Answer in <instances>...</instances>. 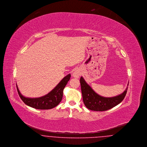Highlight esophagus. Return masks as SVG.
<instances>
[{
  "label": "esophagus",
  "mask_w": 147,
  "mask_h": 147,
  "mask_svg": "<svg viewBox=\"0 0 147 147\" xmlns=\"http://www.w3.org/2000/svg\"><path fill=\"white\" fill-rule=\"evenodd\" d=\"M80 76V73L78 70H76L73 73V76L76 78H79V76Z\"/></svg>",
  "instance_id": "esophagus-1"
}]
</instances>
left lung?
<instances>
[{
    "label": "left lung",
    "instance_id": "8db88e82",
    "mask_svg": "<svg viewBox=\"0 0 147 147\" xmlns=\"http://www.w3.org/2000/svg\"><path fill=\"white\" fill-rule=\"evenodd\" d=\"M80 83L84 104L88 109L94 111H105L117 105L123 101L128 90L127 87L121 94L107 98L96 94L82 77L80 79Z\"/></svg>",
    "mask_w": 147,
    "mask_h": 147
}]
</instances>
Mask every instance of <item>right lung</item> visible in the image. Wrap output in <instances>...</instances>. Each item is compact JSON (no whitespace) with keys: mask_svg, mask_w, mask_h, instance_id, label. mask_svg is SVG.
Masks as SVG:
<instances>
[{"mask_svg":"<svg viewBox=\"0 0 147 147\" xmlns=\"http://www.w3.org/2000/svg\"><path fill=\"white\" fill-rule=\"evenodd\" d=\"M71 76L69 74L63 78L58 84L48 94L39 98H26L22 95L18 88V93L23 102L27 105L37 109H50L57 106L61 102L63 94V89L69 81Z\"/></svg>","mask_w":147,"mask_h":147,"instance_id":"obj_1","label":"right lung"}]
</instances>
